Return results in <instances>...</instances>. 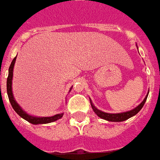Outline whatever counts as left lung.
<instances>
[{"mask_svg": "<svg viewBox=\"0 0 160 160\" xmlns=\"http://www.w3.org/2000/svg\"><path fill=\"white\" fill-rule=\"evenodd\" d=\"M149 90L148 92V94L146 95V97L144 98V100L141 102V104H139L136 107H135L134 109L130 111H127V112H119V113H108V112H102L100 109H98L97 107H95L92 102L91 99L90 100V103H91L92 109L94 111L95 114L97 115L98 117H100L102 119L107 120V121H110V122H123V121H125V120L129 119V118L135 116L136 114H137L139 112L141 109L142 108V107L145 104L146 101H147V98H148V95Z\"/></svg>", "mask_w": 160, "mask_h": 160, "instance_id": "1", "label": "left lung"}]
</instances>
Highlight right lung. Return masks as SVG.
<instances>
[{"label":"right lung","instance_id":"1","mask_svg":"<svg viewBox=\"0 0 160 160\" xmlns=\"http://www.w3.org/2000/svg\"><path fill=\"white\" fill-rule=\"evenodd\" d=\"M16 57H17V56H16ZM16 57L12 59L11 65H10V67H9V70H8V80H7V92H8V99H9V101H10V103H11L12 108L14 109L15 112H16L22 118H24V120H26L29 123H32V124L49 123H52V122H54V121H57L58 119H60V118L63 117L64 112L56 114V115L52 116V117H37V116H33V115H31V114L27 113V112H26L18 104V102L15 101L14 97H13V94H12V83L13 68H14V64L15 61H16ZM72 88H70V91L72 90Z\"/></svg>","mask_w":160,"mask_h":160}]
</instances>
